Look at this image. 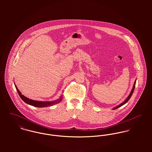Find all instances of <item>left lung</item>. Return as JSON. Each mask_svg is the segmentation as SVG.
I'll return each mask as SVG.
<instances>
[{
	"mask_svg": "<svg viewBox=\"0 0 152 152\" xmlns=\"http://www.w3.org/2000/svg\"><path fill=\"white\" fill-rule=\"evenodd\" d=\"M136 80H135V81H134V84H133V88H132V91H131V92H130V94H129V96L127 97V98L122 102V103H121L120 105H118V106H116V107H115V108H113L112 109H113V110H115V109H116L118 108H119V107H122V105H124V104H125L126 103H127L128 102V101L129 100V99L130 98V97L132 96V94H133V91H134V87H135V84H136Z\"/></svg>",
	"mask_w": 152,
	"mask_h": 152,
	"instance_id": "8db88e82",
	"label": "left lung"
}]
</instances>
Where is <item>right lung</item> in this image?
<instances>
[{
    "label": "right lung",
    "mask_w": 152,
    "mask_h": 152,
    "mask_svg": "<svg viewBox=\"0 0 152 152\" xmlns=\"http://www.w3.org/2000/svg\"><path fill=\"white\" fill-rule=\"evenodd\" d=\"M15 87L16 88V90L20 96V97L21 98L22 100L26 102V104L35 107H37V108H44V107H50L52 106L53 105L57 104L58 103H60L62 99H63V96L61 95L58 99L53 101H35V100H32L30 99L26 96H24L23 95H22V93L20 92V91L19 90V89L18 88L17 86H16V84H15Z\"/></svg>",
    "instance_id": "right-lung-1"
}]
</instances>
